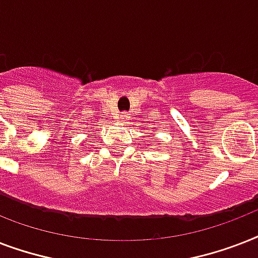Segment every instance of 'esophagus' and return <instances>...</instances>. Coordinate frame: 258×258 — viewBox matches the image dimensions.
<instances>
[{"label": "esophagus", "instance_id": "34e87169", "mask_svg": "<svg viewBox=\"0 0 258 258\" xmlns=\"http://www.w3.org/2000/svg\"><path fill=\"white\" fill-rule=\"evenodd\" d=\"M117 117H119V119H120V120L121 121H125V120H127V119H128V113H127V112H120V113H119V116H117Z\"/></svg>", "mask_w": 258, "mask_h": 258}]
</instances>
